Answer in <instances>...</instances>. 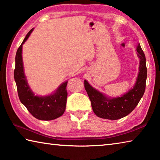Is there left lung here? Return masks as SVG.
<instances>
[{"mask_svg":"<svg viewBox=\"0 0 160 160\" xmlns=\"http://www.w3.org/2000/svg\"><path fill=\"white\" fill-rule=\"evenodd\" d=\"M140 59L139 72L134 86L121 97H109L92 88L86 80H84L85 90L91 101L92 108L99 118L117 120L125 117L133 110L142 98L145 90L147 79L146 58L140 43L136 48Z\"/></svg>","mask_w":160,"mask_h":160,"instance_id":"obj_1","label":"left lung"}]
</instances>
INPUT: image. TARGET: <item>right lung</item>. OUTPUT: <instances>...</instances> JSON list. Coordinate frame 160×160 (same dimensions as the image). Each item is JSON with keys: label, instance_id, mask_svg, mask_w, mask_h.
Returning a JSON list of instances; mask_svg holds the SVG:
<instances>
[{"label": "right lung", "instance_id": "obj_1", "mask_svg": "<svg viewBox=\"0 0 160 160\" xmlns=\"http://www.w3.org/2000/svg\"><path fill=\"white\" fill-rule=\"evenodd\" d=\"M33 30L34 28H32L26 35L16 53L14 78L17 85L19 99L29 112L39 120L51 121L60 117L66 110L68 81L62 83L54 92L47 96L35 95L29 88L24 72L22 53V45Z\"/></svg>", "mask_w": 160, "mask_h": 160}]
</instances>
